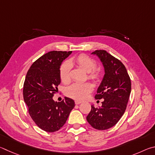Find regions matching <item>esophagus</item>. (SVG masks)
I'll return each mask as SVG.
<instances>
[{"instance_id": "1", "label": "esophagus", "mask_w": 155, "mask_h": 155, "mask_svg": "<svg viewBox=\"0 0 155 155\" xmlns=\"http://www.w3.org/2000/svg\"><path fill=\"white\" fill-rule=\"evenodd\" d=\"M81 103H82V101H79V100H75V104L76 105H79V104H81Z\"/></svg>"}]
</instances>
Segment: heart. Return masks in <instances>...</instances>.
<instances>
[{
	"label": "heart",
	"mask_w": 155,
	"mask_h": 155,
	"mask_svg": "<svg viewBox=\"0 0 155 155\" xmlns=\"http://www.w3.org/2000/svg\"><path fill=\"white\" fill-rule=\"evenodd\" d=\"M72 62L88 72V79L97 82L101 79V72L99 68H96L97 62L91 56L85 54H80L72 60L64 61L59 68V75L61 82L67 84L71 81V73L72 69ZM93 91V86L89 82L75 83L69 86L65 91V94L70 98L76 100H84L87 98L88 94Z\"/></svg>",
	"instance_id": "heart-1"
}]
</instances>
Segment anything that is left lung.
Wrapping results in <instances>:
<instances>
[{
    "label": "left lung",
    "mask_w": 155,
    "mask_h": 155,
    "mask_svg": "<svg viewBox=\"0 0 155 155\" xmlns=\"http://www.w3.org/2000/svg\"><path fill=\"white\" fill-rule=\"evenodd\" d=\"M105 68V75L95 94L96 99H104L101 107L91 105L86 117L88 123L97 130L111 128L118 123L125 112L131 91V79L120 60L105 50H95Z\"/></svg>",
    "instance_id": "8db88e82"
}]
</instances>
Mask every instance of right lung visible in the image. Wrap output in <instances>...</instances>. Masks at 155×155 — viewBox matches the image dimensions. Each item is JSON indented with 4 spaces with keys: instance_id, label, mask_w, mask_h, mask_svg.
<instances>
[{
    "instance_id": "obj_1",
    "label": "right lung",
    "mask_w": 155,
    "mask_h": 155,
    "mask_svg": "<svg viewBox=\"0 0 155 155\" xmlns=\"http://www.w3.org/2000/svg\"><path fill=\"white\" fill-rule=\"evenodd\" d=\"M71 52L49 51L36 60L26 73L23 86L24 102L35 123L46 132L58 131L75 107L71 99L65 97L61 102L52 99L61 84L60 66Z\"/></svg>"
}]
</instances>
